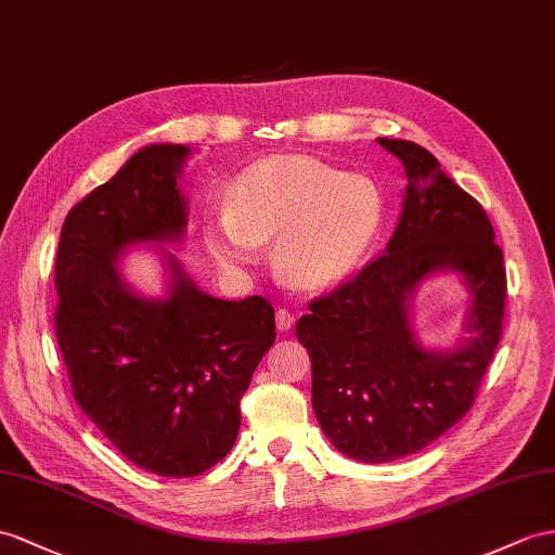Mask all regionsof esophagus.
Returning <instances> with one entry per match:
<instances>
[{"mask_svg":"<svg viewBox=\"0 0 555 555\" xmlns=\"http://www.w3.org/2000/svg\"><path fill=\"white\" fill-rule=\"evenodd\" d=\"M294 313L289 308H278V313H275V322H278V330L280 332H287L292 324H294Z\"/></svg>","mask_w":555,"mask_h":555,"instance_id":"1","label":"esophagus"}]
</instances>
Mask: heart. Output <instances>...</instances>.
<instances>
[{"label": "heart", "mask_w": 555, "mask_h": 555, "mask_svg": "<svg viewBox=\"0 0 555 555\" xmlns=\"http://www.w3.org/2000/svg\"><path fill=\"white\" fill-rule=\"evenodd\" d=\"M386 205L372 181L313 157H275L240 176L231 207L207 225L223 263H249L259 242L278 235L280 273L301 287H327L364 261Z\"/></svg>", "instance_id": "1"}]
</instances>
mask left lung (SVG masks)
<instances>
[{
	"mask_svg": "<svg viewBox=\"0 0 555 555\" xmlns=\"http://www.w3.org/2000/svg\"><path fill=\"white\" fill-rule=\"evenodd\" d=\"M379 143L408 176L396 233L382 256L310 301V313L296 322L324 436L367 464L424 450L473 408L506 313L504 251L480 202L426 147L400 139ZM442 267L469 280L474 336L452 354H428L411 339L406 296Z\"/></svg>",
	"mask_w": 555,
	"mask_h": 555,
	"instance_id": "obj_1",
	"label": "left lung"
}]
</instances>
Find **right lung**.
<instances>
[{
	"label": "right lung",
	"instance_id": "right-lung-1",
	"mask_svg": "<svg viewBox=\"0 0 555 555\" xmlns=\"http://www.w3.org/2000/svg\"><path fill=\"white\" fill-rule=\"evenodd\" d=\"M185 145H147L67 211L56 251L53 327L73 396L131 464L193 478L231 452L240 400L275 341L263 296L221 301L176 261L165 301L133 296L115 256L129 242L179 240Z\"/></svg>",
	"mask_w": 555,
	"mask_h": 555
}]
</instances>
